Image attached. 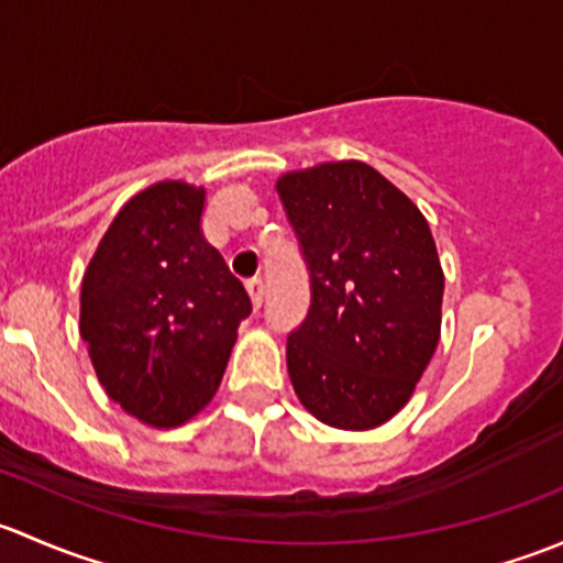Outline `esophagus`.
<instances>
[{
    "instance_id": "esophagus-1",
    "label": "esophagus",
    "mask_w": 563,
    "mask_h": 563,
    "mask_svg": "<svg viewBox=\"0 0 563 563\" xmlns=\"http://www.w3.org/2000/svg\"><path fill=\"white\" fill-rule=\"evenodd\" d=\"M245 288H247V294H250V299H253L255 308H261V302H264V280H261L258 275L247 277Z\"/></svg>"
}]
</instances>
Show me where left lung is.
I'll return each instance as SVG.
<instances>
[{
  "label": "left lung",
  "mask_w": 563,
  "mask_h": 563,
  "mask_svg": "<svg viewBox=\"0 0 563 563\" xmlns=\"http://www.w3.org/2000/svg\"><path fill=\"white\" fill-rule=\"evenodd\" d=\"M310 272V310L288 334L302 406L340 430L395 417L441 338L444 272L411 198L360 161L277 179Z\"/></svg>",
  "instance_id": "left-lung-1"
}]
</instances>
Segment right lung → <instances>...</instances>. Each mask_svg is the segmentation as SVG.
Returning <instances> with one entry per match:
<instances>
[{
	"mask_svg": "<svg viewBox=\"0 0 563 563\" xmlns=\"http://www.w3.org/2000/svg\"><path fill=\"white\" fill-rule=\"evenodd\" d=\"M203 187L130 198L81 283V338L106 395L152 428L196 417L220 387L253 305L201 231Z\"/></svg>",
	"mask_w": 563,
	"mask_h": 563,
	"instance_id": "obj_1",
	"label": "right lung"
}]
</instances>
